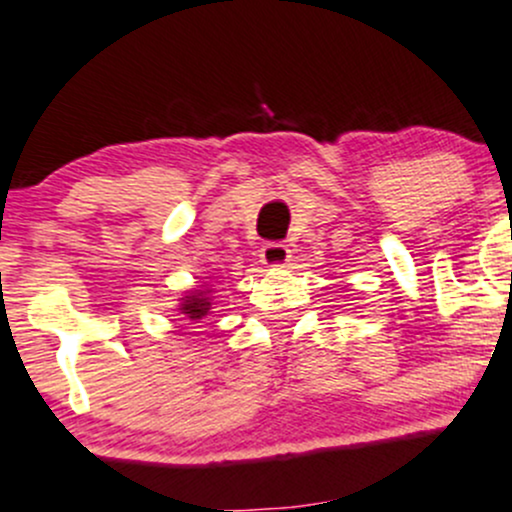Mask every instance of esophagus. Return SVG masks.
I'll use <instances>...</instances> for the list:
<instances>
[{
    "instance_id": "esophagus-1",
    "label": "esophagus",
    "mask_w": 512,
    "mask_h": 512,
    "mask_svg": "<svg viewBox=\"0 0 512 512\" xmlns=\"http://www.w3.org/2000/svg\"><path fill=\"white\" fill-rule=\"evenodd\" d=\"M289 247L282 242H267L260 250V262L265 267H285L289 262Z\"/></svg>"
}]
</instances>
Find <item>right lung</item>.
Instances as JSON below:
<instances>
[{"label": "right lung", "instance_id": "add662e5", "mask_svg": "<svg viewBox=\"0 0 512 512\" xmlns=\"http://www.w3.org/2000/svg\"><path fill=\"white\" fill-rule=\"evenodd\" d=\"M210 294H213V285H210V277H205L203 285H195L193 289H188L183 297H178L175 312L183 314L190 322H200V319H205L208 314H213V297H210Z\"/></svg>", "mask_w": 512, "mask_h": 512}]
</instances>
